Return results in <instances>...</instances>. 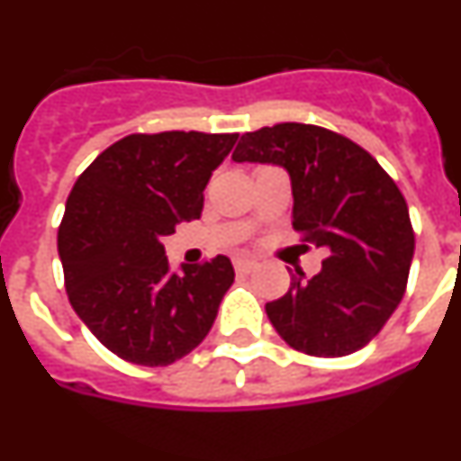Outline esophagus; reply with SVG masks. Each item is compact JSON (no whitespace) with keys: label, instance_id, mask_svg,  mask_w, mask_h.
Listing matches in <instances>:
<instances>
[{"label":"esophagus","instance_id":"esophagus-1","mask_svg":"<svg viewBox=\"0 0 461 461\" xmlns=\"http://www.w3.org/2000/svg\"><path fill=\"white\" fill-rule=\"evenodd\" d=\"M233 266H235V270H238V272H251L256 266H258V263H256V260H251V258H238Z\"/></svg>","mask_w":461,"mask_h":461}]
</instances>
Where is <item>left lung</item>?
I'll return each instance as SVG.
<instances>
[{
    "instance_id": "8db88e82",
    "label": "left lung",
    "mask_w": 461,
    "mask_h": 461,
    "mask_svg": "<svg viewBox=\"0 0 461 461\" xmlns=\"http://www.w3.org/2000/svg\"><path fill=\"white\" fill-rule=\"evenodd\" d=\"M233 161L286 168L293 228L328 249L323 270L291 276L267 319L295 351L316 357L356 353L381 332L402 303L413 260L409 205L376 158L323 126H263L244 133Z\"/></svg>"
}]
</instances>
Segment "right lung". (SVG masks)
I'll return each mask as SVG.
<instances>
[{"label":"right lung","instance_id":"1","mask_svg":"<svg viewBox=\"0 0 461 461\" xmlns=\"http://www.w3.org/2000/svg\"><path fill=\"white\" fill-rule=\"evenodd\" d=\"M238 133H131L94 158L57 233L73 312L122 360L166 367L201 344L235 279L226 256L170 272L161 240L201 219Z\"/></svg>","mask_w":461,"mask_h":461}]
</instances>
